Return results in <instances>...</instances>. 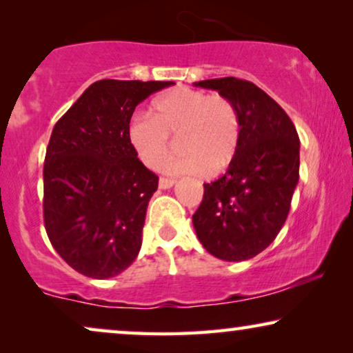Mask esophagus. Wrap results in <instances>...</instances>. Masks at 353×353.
I'll list each match as a JSON object with an SVG mask.
<instances>
[{
  "label": "esophagus",
  "instance_id": "34e87169",
  "mask_svg": "<svg viewBox=\"0 0 353 353\" xmlns=\"http://www.w3.org/2000/svg\"><path fill=\"white\" fill-rule=\"evenodd\" d=\"M173 185H175V180H173V178H161V180H159V188H161V190H168V188H172Z\"/></svg>",
  "mask_w": 353,
  "mask_h": 353
}]
</instances>
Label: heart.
Returning a JSON list of instances; mask_svg holds the SVG:
<instances>
[{"label": "heart", "instance_id": "obj_1", "mask_svg": "<svg viewBox=\"0 0 353 353\" xmlns=\"http://www.w3.org/2000/svg\"><path fill=\"white\" fill-rule=\"evenodd\" d=\"M173 137H180L181 151L165 163V172H223L239 149L238 109L225 96L176 86L154 101V114L138 112L130 123L132 146L152 170L172 151Z\"/></svg>", "mask_w": 353, "mask_h": 353}]
</instances>
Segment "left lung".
<instances>
[{
  "label": "left lung",
  "instance_id": "obj_1",
  "mask_svg": "<svg viewBox=\"0 0 353 353\" xmlns=\"http://www.w3.org/2000/svg\"><path fill=\"white\" fill-rule=\"evenodd\" d=\"M196 86L236 105L241 141L225 175L204 183L192 225L216 259L249 260L273 243L288 219L299 181V134L281 105L252 81L225 77Z\"/></svg>",
  "mask_w": 353,
  "mask_h": 353
}]
</instances>
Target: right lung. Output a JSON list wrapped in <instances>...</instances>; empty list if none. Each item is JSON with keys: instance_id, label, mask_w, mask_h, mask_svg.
I'll list each match as a JSON object with an SVG mask.
<instances>
[{"instance_id": "1", "label": "right lung", "mask_w": 353, "mask_h": 353, "mask_svg": "<svg viewBox=\"0 0 353 353\" xmlns=\"http://www.w3.org/2000/svg\"><path fill=\"white\" fill-rule=\"evenodd\" d=\"M173 81L99 80L52 128L43 167V219L52 248L75 272L105 279L141 249L159 176L130 141L139 103Z\"/></svg>"}]
</instances>
